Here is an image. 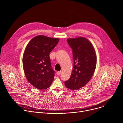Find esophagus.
Listing matches in <instances>:
<instances>
[{
  "mask_svg": "<svg viewBox=\"0 0 123 123\" xmlns=\"http://www.w3.org/2000/svg\"><path fill=\"white\" fill-rule=\"evenodd\" d=\"M61 73H62V72H61V71H58V72H57L56 74H57V75H59L61 74Z\"/></svg>",
  "mask_w": 123,
  "mask_h": 123,
  "instance_id": "1",
  "label": "esophagus"
}]
</instances>
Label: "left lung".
I'll list each match as a JSON object with an SVG mask.
<instances>
[{
  "label": "left lung",
  "instance_id": "1",
  "mask_svg": "<svg viewBox=\"0 0 123 123\" xmlns=\"http://www.w3.org/2000/svg\"><path fill=\"white\" fill-rule=\"evenodd\" d=\"M67 40L73 49L74 69L65 84L68 89L77 90L92 78L96 68V55L92 45L86 38L79 37Z\"/></svg>",
  "mask_w": 123,
  "mask_h": 123
}]
</instances>
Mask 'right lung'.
Instances as JSON below:
<instances>
[{"instance_id":"right-lung-1","label":"right lung","mask_w":123,"mask_h":123,"mask_svg":"<svg viewBox=\"0 0 123 123\" xmlns=\"http://www.w3.org/2000/svg\"><path fill=\"white\" fill-rule=\"evenodd\" d=\"M59 39L44 36L33 37L27 45L23 56V66L28 82L39 90L49 87L55 72L52 69L49 54Z\"/></svg>"}]
</instances>
